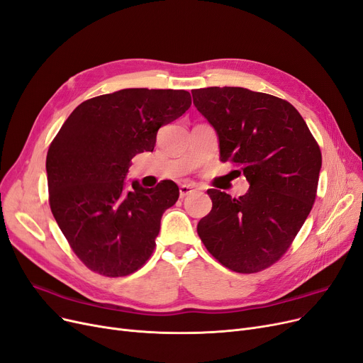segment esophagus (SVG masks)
<instances>
[{"mask_svg":"<svg viewBox=\"0 0 363 363\" xmlns=\"http://www.w3.org/2000/svg\"><path fill=\"white\" fill-rule=\"evenodd\" d=\"M180 196L182 198H184V196H187V195H191V194H194V192H196V187H195V184H191V183H184V184H180Z\"/></svg>","mask_w":363,"mask_h":363,"instance_id":"34e87169","label":"esophagus"}]
</instances>
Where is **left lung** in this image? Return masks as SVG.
<instances>
[{"label":"left lung","instance_id":"left-lung-1","mask_svg":"<svg viewBox=\"0 0 363 363\" xmlns=\"http://www.w3.org/2000/svg\"><path fill=\"white\" fill-rule=\"evenodd\" d=\"M192 96L219 138L220 161L240 165L250 184L238 198L208 189L213 207L199 220L198 235L226 268L265 269L286 253L313 208L320 149L298 110L281 98L228 86Z\"/></svg>","mask_w":363,"mask_h":363}]
</instances>
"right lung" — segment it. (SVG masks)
<instances>
[{"label":"right lung","mask_w":363,"mask_h":363,"mask_svg":"<svg viewBox=\"0 0 363 363\" xmlns=\"http://www.w3.org/2000/svg\"><path fill=\"white\" fill-rule=\"evenodd\" d=\"M191 94L122 89L84 101L64 122L48 159L49 202L72 252L89 269L122 277L146 264L179 186L125 183L131 159L153 152L157 129L191 107Z\"/></svg>","instance_id":"add662e5"}]
</instances>
